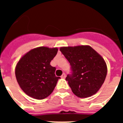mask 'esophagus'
<instances>
[{
	"instance_id": "1",
	"label": "esophagus",
	"mask_w": 123,
	"mask_h": 123,
	"mask_svg": "<svg viewBox=\"0 0 123 123\" xmlns=\"http://www.w3.org/2000/svg\"><path fill=\"white\" fill-rule=\"evenodd\" d=\"M65 77H66V74H65V73H63L62 75V76H61V78H62V79L65 78Z\"/></svg>"
}]
</instances>
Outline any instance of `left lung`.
Wrapping results in <instances>:
<instances>
[{
	"label": "left lung",
	"instance_id": "obj_1",
	"mask_svg": "<svg viewBox=\"0 0 123 123\" xmlns=\"http://www.w3.org/2000/svg\"><path fill=\"white\" fill-rule=\"evenodd\" d=\"M60 50L71 65V73L66 81L73 94L86 98L97 93L107 73L104 58L89 45L63 47Z\"/></svg>",
	"mask_w": 123,
	"mask_h": 123
}]
</instances>
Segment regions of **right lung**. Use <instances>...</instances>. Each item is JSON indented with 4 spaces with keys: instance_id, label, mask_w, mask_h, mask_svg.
Wrapping results in <instances>:
<instances>
[{
    "instance_id": "obj_1",
    "label": "right lung",
    "mask_w": 123,
    "mask_h": 123,
    "mask_svg": "<svg viewBox=\"0 0 123 123\" xmlns=\"http://www.w3.org/2000/svg\"><path fill=\"white\" fill-rule=\"evenodd\" d=\"M58 49L40 47L34 49L19 60L15 68V76L21 89L28 95L41 100L51 94L60 77L55 76V67L50 62Z\"/></svg>"
}]
</instances>
